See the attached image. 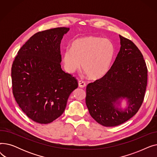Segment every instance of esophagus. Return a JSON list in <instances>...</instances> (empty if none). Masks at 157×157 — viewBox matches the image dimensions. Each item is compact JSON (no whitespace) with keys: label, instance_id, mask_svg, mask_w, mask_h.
Masks as SVG:
<instances>
[{"label":"esophagus","instance_id":"1","mask_svg":"<svg viewBox=\"0 0 157 157\" xmlns=\"http://www.w3.org/2000/svg\"><path fill=\"white\" fill-rule=\"evenodd\" d=\"M78 85H79V87L80 88H85L86 86V83L83 81H79L78 83Z\"/></svg>","mask_w":157,"mask_h":157}]
</instances>
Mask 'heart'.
Listing matches in <instances>:
<instances>
[{
  "label": "heart",
  "instance_id": "heart-1",
  "mask_svg": "<svg viewBox=\"0 0 157 157\" xmlns=\"http://www.w3.org/2000/svg\"><path fill=\"white\" fill-rule=\"evenodd\" d=\"M115 54L111 40L89 36L74 40L71 49L63 53L62 62L66 72L72 74L80 67L92 80L102 78L109 71Z\"/></svg>",
  "mask_w": 157,
  "mask_h": 157
}]
</instances>
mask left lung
<instances>
[{
  "label": "left lung",
  "mask_w": 157,
  "mask_h": 157,
  "mask_svg": "<svg viewBox=\"0 0 157 157\" xmlns=\"http://www.w3.org/2000/svg\"><path fill=\"white\" fill-rule=\"evenodd\" d=\"M120 49L110 69L86 87V104L91 117L104 127H114L137 113L144 100L147 69L143 56L130 40L119 35ZM127 102L123 109L121 103Z\"/></svg>",
  "instance_id": "8db88e82"
}]
</instances>
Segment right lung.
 <instances>
[{
	"label": "right lung",
	"mask_w": 157,
	"mask_h": 157,
	"mask_svg": "<svg viewBox=\"0 0 157 157\" xmlns=\"http://www.w3.org/2000/svg\"><path fill=\"white\" fill-rule=\"evenodd\" d=\"M58 27L32 36L18 52L11 68L16 102L33 121L47 124L63 114L78 83L62 71L60 43L69 30Z\"/></svg>",
	"instance_id": "right-lung-1"
}]
</instances>
